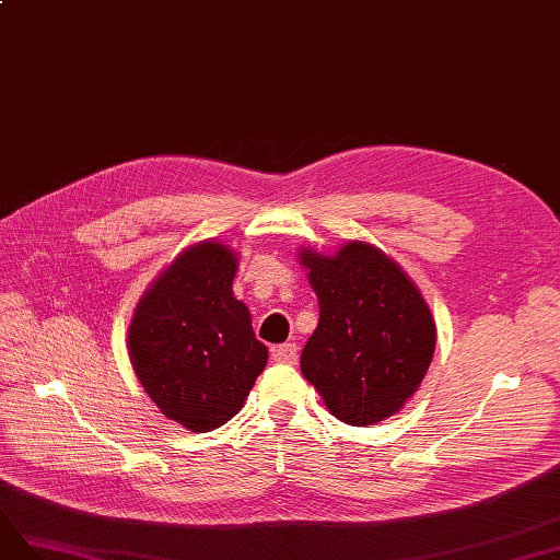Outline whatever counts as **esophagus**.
<instances>
[{
    "label": "esophagus",
    "mask_w": 560,
    "mask_h": 560,
    "mask_svg": "<svg viewBox=\"0 0 560 560\" xmlns=\"http://www.w3.org/2000/svg\"><path fill=\"white\" fill-rule=\"evenodd\" d=\"M296 351H299V347L294 342L280 345L272 349V359H276L278 363H296Z\"/></svg>",
    "instance_id": "1"
}]
</instances>
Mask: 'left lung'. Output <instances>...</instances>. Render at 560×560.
Here are the masks:
<instances>
[{
    "label": "left lung",
    "mask_w": 560,
    "mask_h": 560,
    "mask_svg": "<svg viewBox=\"0 0 560 560\" xmlns=\"http://www.w3.org/2000/svg\"><path fill=\"white\" fill-rule=\"evenodd\" d=\"M320 318L302 373L347 425L399 413L432 363L438 325L416 282L375 244L349 240L330 254L299 249Z\"/></svg>",
    "instance_id": "1"
}]
</instances>
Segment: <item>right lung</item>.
Instances as JSON below:
<instances>
[{
	"label": "right lung",
	"instance_id": "1",
	"mask_svg": "<svg viewBox=\"0 0 560 560\" xmlns=\"http://www.w3.org/2000/svg\"><path fill=\"white\" fill-rule=\"evenodd\" d=\"M237 252L201 240L183 249L140 296L128 327L132 371L159 411L211 432L242 411L268 349L233 294Z\"/></svg>",
	"mask_w": 560,
	"mask_h": 560
}]
</instances>
